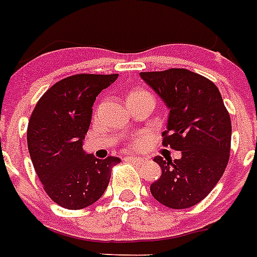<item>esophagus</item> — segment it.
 <instances>
[{"label": "esophagus", "instance_id": "obj_1", "mask_svg": "<svg viewBox=\"0 0 257 257\" xmlns=\"http://www.w3.org/2000/svg\"><path fill=\"white\" fill-rule=\"evenodd\" d=\"M126 161H130V162H134L137 164H147L149 163V159H146V158H138V157H127Z\"/></svg>", "mask_w": 257, "mask_h": 257}]
</instances>
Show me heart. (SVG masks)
<instances>
[{
  "label": "heart",
  "instance_id": "1",
  "mask_svg": "<svg viewBox=\"0 0 257 257\" xmlns=\"http://www.w3.org/2000/svg\"><path fill=\"white\" fill-rule=\"evenodd\" d=\"M146 94H149V93L145 91V90H134V91H131L130 95H128V99H131V98H137V96H141V95H146ZM131 143H133L134 147H139V146H142V143H143V138L134 139Z\"/></svg>",
  "mask_w": 257,
  "mask_h": 257
}]
</instances>
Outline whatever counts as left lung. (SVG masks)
I'll use <instances>...</instances> for the list:
<instances>
[{
    "instance_id": "8db88e82",
    "label": "left lung",
    "mask_w": 257,
    "mask_h": 257,
    "mask_svg": "<svg viewBox=\"0 0 257 257\" xmlns=\"http://www.w3.org/2000/svg\"><path fill=\"white\" fill-rule=\"evenodd\" d=\"M170 108L163 146L182 151L180 159L155 157L161 178L150 191L174 210L198 204L220 180L231 151V118L213 82L187 69L141 73Z\"/></svg>"
}]
</instances>
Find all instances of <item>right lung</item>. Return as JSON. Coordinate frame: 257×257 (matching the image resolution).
<instances>
[{
  "mask_svg": "<svg viewBox=\"0 0 257 257\" xmlns=\"http://www.w3.org/2000/svg\"><path fill=\"white\" fill-rule=\"evenodd\" d=\"M118 74L63 78L37 102L28 124V149L44 190L67 210L91 206L103 195L119 158L96 159L82 149L96 95Z\"/></svg>",
  "mask_w": 257,
  "mask_h": 257,
  "instance_id": "right-lung-1",
  "label": "right lung"
}]
</instances>
